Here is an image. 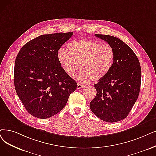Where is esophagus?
<instances>
[{
  "label": "esophagus",
  "mask_w": 156,
  "mask_h": 156,
  "mask_svg": "<svg viewBox=\"0 0 156 156\" xmlns=\"http://www.w3.org/2000/svg\"><path fill=\"white\" fill-rule=\"evenodd\" d=\"M83 87H84V84H80V83H78V84H77V88L78 90H80V89L83 88Z\"/></svg>",
  "instance_id": "esophagus-1"
}]
</instances>
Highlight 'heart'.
<instances>
[{
	"label": "heart",
	"instance_id": "obj_1",
	"mask_svg": "<svg viewBox=\"0 0 156 156\" xmlns=\"http://www.w3.org/2000/svg\"><path fill=\"white\" fill-rule=\"evenodd\" d=\"M69 52L60 48L57 52L59 63L66 74L77 75L79 82L88 83L94 79H102L111 71L115 59V51L111 45H102L94 40H80L72 41L68 46Z\"/></svg>",
	"mask_w": 156,
	"mask_h": 156
}]
</instances>
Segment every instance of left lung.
I'll return each instance as SVG.
<instances>
[{
	"mask_svg": "<svg viewBox=\"0 0 156 156\" xmlns=\"http://www.w3.org/2000/svg\"><path fill=\"white\" fill-rule=\"evenodd\" d=\"M95 36L113 47L116 55L111 71L94 85L97 95L90 108L103 121L118 122L128 116L138 97L141 79L140 61L121 40L109 35Z\"/></svg>",
	"mask_w": 156,
	"mask_h": 156,
	"instance_id": "8db88e82",
	"label": "left lung"
}]
</instances>
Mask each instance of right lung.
I'll use <instances>...</instances> for the list:
<instances>
[{"instance_id": "obj_1", "label": "right lung", "mask_w": 156, "mask_h": 156, "mask_svg": "<svg viewBox=\"0 0 156 156\" xmlns=\"http://www.w3.org/2000/svg\"><path fill=\"white\" fill-rule=\"evenodd\" d=\"M73 32L43 34L29 41L15 59L14 84L28 113L45 119L56 115L77 88V83L60 66L57 52Z\"/></svg>"}]
</instances>
